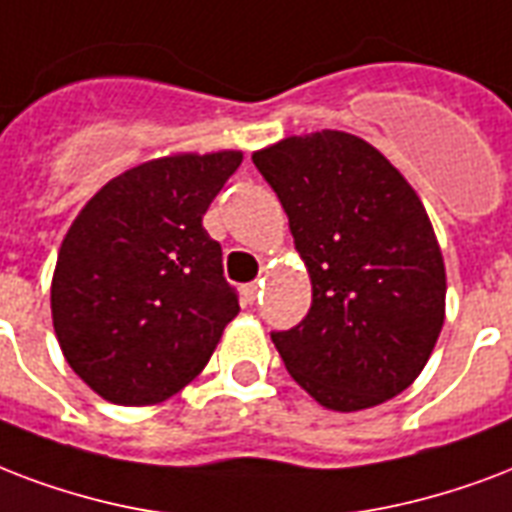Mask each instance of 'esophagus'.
<instances>
[{"instance_id":"34e87169","label":"esophagus","mask_w":512,"mask_h":512,"mask_svg":"<svg viewBox=\"0 0 512 512\" xmlns=\"http://www.w3.org/2000/svg\"><path fill=\"white\" fill-rule=\"evenodd\" d=\"M260 287H263V282H252V284H247V287H244V295H247L249 303H255L257 295H260Z\"/></svg>"}]
</instances>
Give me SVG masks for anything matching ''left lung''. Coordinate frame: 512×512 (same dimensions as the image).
Listing matches in <instances>:
<instances>
[{
    "label": "left lung",
    "instance_id": "obj_1",
    "mask_svg": "<svg viewBox=\"0 0 512 512\" xmlns=\"http://www.w3.org/2000/svg\"><path fill=\"white\" fill-rule=\"evenodd\" d=\"M290 217L311 308L271 341L330 411H362L413 384L446 311V268L419 195L343 131L290 136L252 155Z\"/></svg>",
    "mask_w": 512,
    "mask_h": 512
}]
</instances>
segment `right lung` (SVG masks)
<instances>
[{
  "label": "right lung",
  "mask_w": 512,
  "mask_h": 512,
  "mask_svg": "<svg viewBox=\"0 0 512 512\" xmlns=\"http://www.w3.org/2000/svg\"><path fill=\"white\" fill-rule=\"evenodd\" d=\"M241 152L171 155L120 174L72 222L53 273V327L77 376L117 405L177 395L239 314L204 214Z\"/></svg>",
  "instance_id": "obj_1"
}]
</instances>
